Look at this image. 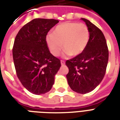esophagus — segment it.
Here are the masks:
<instances>
[{"instance_id":"obj_1","label":"esophagus","mask_w":120,"mask_h":120,"mask_svg":"<svg viewBox=\"0 0 120 120\" xmlns=\"http://www.w3.org/2000/svg\"><path fill=\"white\" fill-rule=\"evenodd\" d=\"M61 65H65V61H64V60H61Z\"/></svg>"}]
</instances>
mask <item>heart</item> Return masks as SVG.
Wrapping results in <instances>:
<instances>
[{"mask_svg": "<svg viewBox=\"0 0 120 120\" xmlns=\"http://www.w3.org/2000/svg\"><path fill=\"white\" fill-rule=\"evenodd\" d=\"M90 32L84 23L66 22L57 25L46 37L49 50L55 56L60 55L62 47L65 55L71 56L80 55L87 47ZM62 46H61V45Z\"/></svg>", "mask_w": 120, "mask_h": 120, "instance_id": "heart-1", "label": "heart"}]
</instances>
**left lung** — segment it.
<instances>
[{
	"instance_id": "1",
	"label": "left lung",
	"mask_w": 120,
	"mask_h": 120,
	"mask_svg": "<svg viewBox=\"0 0 120 120\" xmlns=\"http://www.w3.org/2000/svg\"><path fill=\"white\" fill-rule=\"evenodd\" d=\"M90 32V40L80 55L66 61L68 83L75 92L93 91L102 81L108 62V49L103 32L88 20L82 18Z\"/></svg>"
}]
</instances>
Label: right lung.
Instances as JSON below:
<instances>
[{"label":"right lung","mask_w":120,"mask_h":120,"mask_svg":"<svg viewBox=\"0 0 120 120\" xmlns=\"http://www.w3.org/2000/svg\"><path fill=\"white\" fill-rule=\"evenodd\" d=\"M58 20L35 19L18 32L12 54L18 78L26 89L35 95L51 90L55 76L61 67L60 60L53 55L46 37Z\"/></svg>","instance_id":"obj_1"}]
</instances>
